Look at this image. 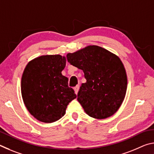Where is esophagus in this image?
<instances>
[{"label":"esophagus","mask_w":154,"mask_h":154,"mask_svg":"<svg viewBox=\"0 0 154 154\" xmlns=\"http://www.w3.org/2000/svg\"><path fill=\"white\" fill-rule=\"evenodd\" d=\"M79 85H76V86L74 88L75 92V94H77L78 92H79Z\"/></svg>","instance_id":"esophagus-1"}]
</instances>
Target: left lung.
I'll return each mask as SVG.
<instances>
[{"label": "left lung", "mask_w": 154, "mask_h": 154, "mask_svg": "<svg viewBox=\"0 0 154 154\" xmlns=\"http://www.w3.org/2000/svg\"><path fill=\"white\" fill-rule=\"evenodd\" d=\"M72 66L82 70L86 82L82 83L77 100L84 111L102 119L116 113L124 100L127 75L120 58L97 45H88L66 55Z\"/></svg>", "instance_id": "8db88e82"}]
</instances>
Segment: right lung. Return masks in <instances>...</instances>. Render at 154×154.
Instances as JSON below:
<instances>
[{
	"label": "right lung",
	"mask_w": 154,
	"mask_h": 154,
	"mask_svg": "<svg viewBox=\"0 0 154 154\" xmlns=\"http://www.w3.org/2000/svg\"><path fill=\"white\" fill-rule=\"evenodd\" d=\"M66 58L59 54L41 56L26 66L21 81L23 101L29 113L38 121L52 123L66 113L70 102L77 98L62 75Z\"/></svg>",
	"instance_id": "right-lung-1"
}]
</instances>
